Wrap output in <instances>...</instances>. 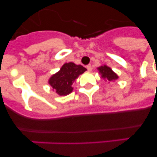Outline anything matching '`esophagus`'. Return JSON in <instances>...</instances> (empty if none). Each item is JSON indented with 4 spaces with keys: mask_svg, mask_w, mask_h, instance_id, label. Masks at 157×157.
<instances>
[{
    "mask_svg": "<svg viewBox=\"0 0 157 157\" xmlns=\"http://www.w3.org/2000/svg\"><path fill=\"white\" fill-rule=\"evenodd\" d=\"M86 69L89 71H92V66H91V64H88L86 66Z\"/></svg>",
    "mask_w": 157,
    "mask_h": 157,
    "instance_id": "34e87169",
    "label": "esophagus"
}]
</instances>
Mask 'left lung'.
Listing matches in <instances>:
<instances>
[{
  "label": "left lung",
  "mask_w": 157,
  "mask_h": 157,
  "mask_svg": "<svg viewBox=\"0 0 157 157\" xmlns=\"http://www.w3.org/2000/svg\"><path fill=\"white\" fill-rule=\"evenodd\" d=\"M98 70H99L100 73L101 74L102 77L104 78H106L109 81H112V80H116L118 78V76L116 73L112 71V69L109 67H107L106 65H104V66H101L100 67H98Z\"/></svg>",
  "instance_id": "left-lung-1"
}]
</instances>
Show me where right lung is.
Returning a JSON list of instances; mask_svg holds the SVG:
<instances>
[{"label": "right lung", "mask_w": 157, "mask_h": 157, "mask_svg": "<svg viewBox=\"0 0 157 157\" xmlns=\"http://www.w3.org/2000/svg\"><path fill=\"white\" fill-rule=\"evenodd\" d=\"M86 71L82 65H76L74 63H66L56 74L50 78L48 83L53 90L59 95H67L72 90V83L78 75Z\"/></svg>", "instance_id": "1"}]
</instances>
